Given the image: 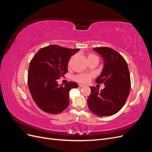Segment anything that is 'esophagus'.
I'll return each mask as SVG.
<instances>
[{
    "label": "esophagus",
    "mask_w": 152,
    "mask_h": 152,
    "mask_svg": "<svg viewBox=\"0 0 152 152\" xmlns=\"http://www.w3.org/2000/svg\"><path fill=\"white\" fill-rule=\"evenodd\" d=\"M79 86L80 87H84V86L82 85V84H79Z\"/></svg>",
    "instance_id": "1"
}]
</instances>
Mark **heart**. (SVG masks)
<instances>
[{"mask_svg": "<svg viewBox=\"0 0 152 152\" xmlns=\"http://www.w3.org/2000/svg\"><path fill=\"white\" fill-rule=\"evenodd\" d=\"M94 57L98 58L97 56H96L95 55H94L93 54H89L88 56H87V59H91L92 58H94ZM92 77H93V75L92 74H89V73H82V74H79V75H77L74 76V77H73V79L77 82H80V83L85 84V83H87V82H88Z\"/></svg>", "mask_w": 152, "mask_h": 152, "instance_id": "heart-1", "label": "heart"}]
</instances>
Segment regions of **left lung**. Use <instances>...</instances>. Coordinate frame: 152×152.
Here are the masks:
<instances>
[{
  "instance_id": "1",
  "label": "left lung",
  "mask_w": 152,
  "mask_h": 152,
  "mask_svg": "<svg viewBox=\"0 0 152 152\" xmlns=\"http://www.w3.org/2000/svg\"><path fill=\"white\" fill-rule=\"evenodd\" d=\"M93 50L104 60L103 69L96 82L103 83L105 87L101 91L91 87L87 104L91 111L99 117L113 115L123 107L130 93L131 79L127 64L121 55L112 48L102 47Z\"/></svg>"
}]
</instances>
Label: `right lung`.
Here are the masks:
<instances>
[{"mask_svg": "<svg viewBox=\"0 0 152 152\" xmlns=\"http://www.w3.org/2000/svg\"><path fill=\"white\" fill-rule=\"evenodd\" d=\"M79 50L51 45L41 48L32 58L28 86L32 98L42 111L57 114L68 107L69 92L79 86L69 82L63 86L57 80L66 73L69 59Z\"/></svg>", "mask_w": 152, "mask_h": 152, "instance_id": "1", "label": "right lung"}]
</instances>
